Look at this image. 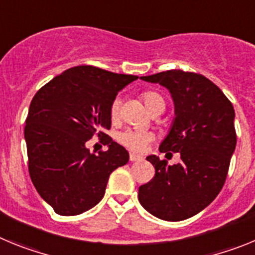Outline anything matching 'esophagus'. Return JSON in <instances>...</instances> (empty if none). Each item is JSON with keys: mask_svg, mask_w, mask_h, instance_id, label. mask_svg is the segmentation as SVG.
<instances>
[{"mask_svg": "<svg viewBox=\"0 0 255 255\" xmlns=\"http://www.w3.org/2000/svg\"><path fill=\"white\" fill-rule=\"evenodd\" d=\"M141 159H143V157H141V155L134 154V153H130V161H131V162L141 161Z\"/></svg>", "mask_w": 255, "mask_h": 255, "instance_id": "obj_1", "label": "esophagus"}]
</instances>
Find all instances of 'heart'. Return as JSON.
Returning <instances> with one entry per match:
<instances>
[{
    "label": "heart",
    "instance_id": "obj_1",
    "mask_svg": "<svg viewBox=\"0 0 255 255\" xmlns=\"http://www.w3.org/2000/svg\"><path fill=\"white\" fill-rule=\"evenodd\" d=\"M143 100L150 111H154L157 107L164 106L163 98L158 93H155V92H145V93H143ZM120 98H115L112 101L110 112H111V116L114 119L117 117V115L120 112ZM152 139L153 135L149 131H147V130L128 129L117 135V140L120 141L124 147L129 148L132 152H143Z\"/></svg>",
    "mask_w": 255,
    "mask_h": 255
}]
</instances>
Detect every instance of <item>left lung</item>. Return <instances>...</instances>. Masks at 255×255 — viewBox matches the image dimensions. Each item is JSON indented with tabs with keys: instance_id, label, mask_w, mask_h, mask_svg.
<instances>
[{
	"instance_id": "obj_1",
	"label": "left lung",
	"mask_w": 255,
	"mask_h": 255,
	"mask_svg": "<svg viewBox=\"0 0 255 255\" xmlns=\"http://www.w3.org/2000/svg\"><path fill=\"white\" fill-rule=\"evenodd\" d=\"M140 79L172 97L175 117L159 152L180 153L181 161L170 166L148 155L155 173L139 188L138 199L157 218L186 220L209 206L225 184L236 147L233 103L200 74L170 70Z\"/></svg>"
}]
</instances>
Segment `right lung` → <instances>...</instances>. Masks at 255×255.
I'll list each match as a JSON object with an SVG mask.
<instances>
[{
  "instance_id": "right-lung-1",
  "label": "right lung",
  "mask_w": 255,
  "mask_h": 255,
  "mask_svg": "<svg viewBox=\"0 0 255 255\" xmlns=\"http://www.w3.org/2000/svg\"><path fill=\"white\" fill-rule=\"evenodd\" d=\"M136 79L75 66L33 97L24 130L29 175L57 215L75 216L93 208L102 200L112 171L129 162L128 150L103 131L111 128L112 101ZM94 134L104 139L106 152L93 155L86 148Z\"/></svg>"
}]
</instances>
